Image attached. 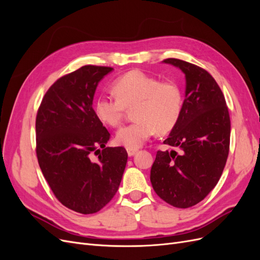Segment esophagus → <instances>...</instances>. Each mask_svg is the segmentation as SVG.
<instances>
[{
  "label": "esophagus",
  "instance_id": "34e87169",
  "mask_svg": "<svg viewBox=\"0 0 260 260\" xmlns=\"http://www.w3.org/2000/svg\"><path fill=\"white\" fill-rule=\"evenodd\" d=\"M137 152H138V148H127V153L130 157L135 155Z\"/></svg>",
  "mask_w": 260,
  "mask_h": 260
}]
</instances>
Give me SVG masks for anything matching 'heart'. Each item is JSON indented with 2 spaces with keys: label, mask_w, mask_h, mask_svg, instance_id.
Wrapping results in <instances>:
<instances>
[{
  "label": "heart",
  "mask_w": 260,
  "mask_h": 260,
  "mask_svg": "<svg viewBox=\"0 0 260 260\" xmlns=\"http://www.w3.org/2000/svg\"><path fill=\"white\" fill-rule=\"evenodd\" d=\"M116 96L102 94L94 103L98 119L117 127L127 108H133L135 121L116 133V142L127 148H138L156 130L167 133L176 127L183 108V94L174 81H160L141 70H131L114 82Z\"/></svg>",
  "instance_id": "b5f03b06"
}]
</instances>
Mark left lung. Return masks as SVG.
I'll return each mask as SVG.
<instances>
[{
	"label": "left lung",
	"instance_id": "left-lung-1",
	"mask_svg": "<svg viewBox=\"0 0 260 260\" xmlns=\"http://www.w3.org/2000/svg\"><path fill=\"white\" fill-rule=\"evenodd\" d=\"M164 62L185 75L182 114L165 144L180 148L156 154L151 182L161 200L178 208L203 201L222 175L230 147V116L218 83L205 69L177 58Z\"/></svg>",
	"mask_w": 260,
	"mask_h": 260
}]
</instances>
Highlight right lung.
<instances>
[{"instance_id": "right-lung-1", "label": "right lung", "mask_w": 260, "mask_h": 260, "mask_svg": "<svg viewBox=\"0 0 260 260\" xmlns=\"http://www.w3.org/2000/svg\"><path fill=\"white\" fill-rule=\"evenodd\" d=\"M111 72L112 67L86 65L59 78L37 114L39 166L56 199L83 215L111 202L128 159L124 147L105 146L111 135L92 107L99 82Z\"/></svg>"}]
</instances>
